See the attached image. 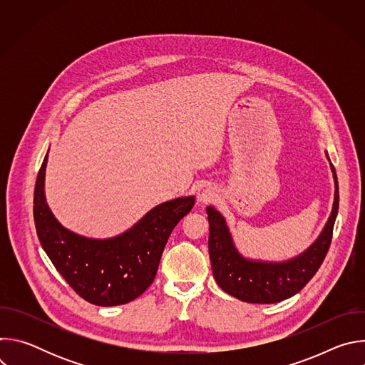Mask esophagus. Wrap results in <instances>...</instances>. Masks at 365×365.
Here are the masks:
<instances>
[{"mask_svg": "<svg viewBox=\"0 0 365 365\" xmlns=\"http://www.w3.org/2000/svg\"><path fill=\"white\" fill-rule=\"evenodd\" d=\"M196 197H197V202H199V203H211V202L215 200L217 193H215V189H214L212 186L203 185V186L199 187Z\"/></svg>", "mask_w": 365, "mask_h": 365, "instance_id": "34e87169", "label": "esophagus"}]
</instances>
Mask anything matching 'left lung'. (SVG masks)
Here are the masks:
<instances>
[{
    "label": "left lung",
    "mask_w": 365,
    "mask_h": 365,
    "mask_svg": "<svg viewBox=\"0 0 365 365\" xmlns=\"http://www.w3.org/2000/svg\"><path fill=\"white\" fill-rule=\"evenodd\" d=\"M329 159V158H328ZM335 200L331 217L319 238L299 257L284 263H259L242 258L235 250L222 215L206 207L210 221V257L214 277L228 294L250 303H276L300 292L317 274L329 250L339 206L338 179L334 165Z\"/></svg>",
    "instance_id": "left-lung-1"
}]
</instances>
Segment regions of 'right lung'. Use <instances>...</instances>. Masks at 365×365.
I'll use <instances>...</instances> for the list:
<instances>
[{
  "mask_svg": "<svg viewBox=\"0 0 365 365\" xmlns=\"http://www.w3.org/2000/svg\"><path fill=\"white\" fill-rule=\"evenodd\" d=\"M47 154L34 187V224L40 244L68 284L98 306L124 304L147 290L178 222L190 212L195 197H178L151 210L130 231L111 240H89L65 230L44 199Z\"/></svg>",
  "mask_w": 365,
  "mask_h": 365,
  "instance_id": "1",
  "label": "right lung"
}]
</instances>
